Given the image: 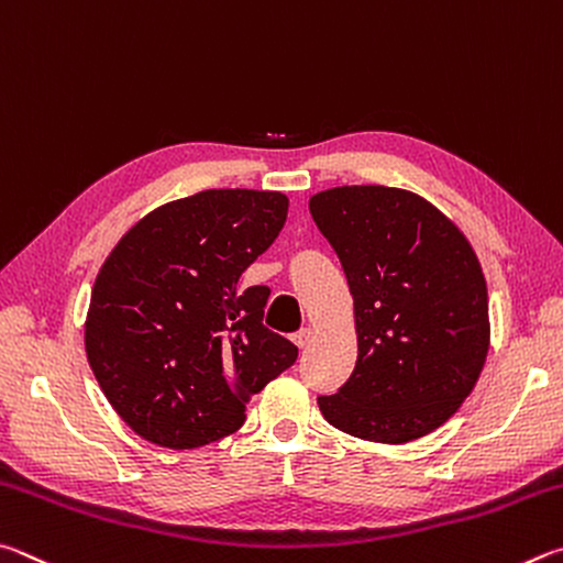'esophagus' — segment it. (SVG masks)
Returning <instances> with one entry per match:
<instances>
[{
	"label": "esophagus",
	"mask_w": 563,
	"mask_h": 563,
	"mask_svg": "<svg viewBox=\"0 0 563 563\" xmlns=\"http://www.w3.org/2000/svg\"><path fill=\"white\" fill-rule=\"evenodd\" d=\"M311 336H313V331H311V329H301V331L294 333V343H297L299 349H307V346H309V341H311Z\"/></svg>",
	"instance_id": "1"
}]
</instances>
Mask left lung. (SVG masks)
I'll return each mask as SVG.
<instances>
[{"mask_svg": "<svg viewBox=\"0 0 563 563\" xmlns=\"http://www.w3.org/2000/svg\"><path fill=\"white\" fill-rule=\"evenodd\" d=\"M309 210L346 272L358 333L351 378L319 398L323 418L388 445L428 435L455 416L487 358L477 254L438 207L398 187H333Z\"/></svg>", "mask_w": 563, "mask_h": 563, "instance_id": "obj_1", "label": "left lung"}]
</instances>
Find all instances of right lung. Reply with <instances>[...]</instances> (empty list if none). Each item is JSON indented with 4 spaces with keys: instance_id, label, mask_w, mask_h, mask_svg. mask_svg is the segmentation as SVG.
<instances>
[{
    "instance_id": "right-lung-1",
    "label": "right lung",
    "mask_w": 563,
    "mask_h": 563,
    "mask_svg": "<svg viewBox=\"0 0 563 563\" xmlns=\"http://www.w3.org/2000/svg\"><path fill=\"white\" fill-rule=\"evenodd\" d=\"M287 210L282 192L205 190L145 214L108 254L86 356L141 438L192 450L232 435L254 393L294 366L299 349L262 323L269 287H236Z\"/></svg>"
}]
</instances>
